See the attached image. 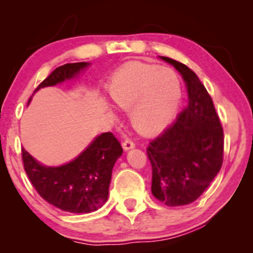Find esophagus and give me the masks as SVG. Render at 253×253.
<instances>
[{"instance_id": "34e87169", "label": "esophagus", "mask_w": 253, "mask_h": 253, "mask_svg": "<svg viewBox=\"0 0 253 253\" xmlns=\"http://www.w3.org/2000/svg\"><path fill=\"white\" fill-rule=\"evenodd\" d=\"M134 146H135L134 141H133L132 139H129V138H127L126 140H125L123 143V147L125 150H130V149H133Z\"/></svg>"}]
</instances>
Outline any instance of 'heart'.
Wrapping results in <instances>:
<instances>
[{
	"mask_svg": "<svg viewBox=\"0 0 253 253\" xmlns=\"http://www.w3.org/2000/svg\"><path fill=\"white\" fill-rule=\"evenodd\" d=\"M109 95L118 108L130 110V123L139 133L153 134L172 119L181 86L171 69L129 63L113 77Z\"/></svg>",
	"mask_w": 253,
	"mask_h": 253,
	"instance_id": "b5f03b06",
	"label": "heart"
}]
</instances>
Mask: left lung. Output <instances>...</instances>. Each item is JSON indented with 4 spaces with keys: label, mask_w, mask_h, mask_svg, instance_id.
Here are the masks:
<instances>
[{
    "label": "left lung",
    "mask_w": 253,
    "mask_h": 253,
    "mask_svg": "<svg viewBox=\"0 0 253 253\" xmlns=\"http://www.w3.org/2000/svg\"><path fill=\"white\" fill-rule=\"evenodd\" d=\"M188 88V106L176 121L150 141L153 196L169 207L185 206L202 195L223 162V129L213 101L196 74L168 57Z\"/></svg>",
    "instance_id": "left-lung-1"
}]
</instances>
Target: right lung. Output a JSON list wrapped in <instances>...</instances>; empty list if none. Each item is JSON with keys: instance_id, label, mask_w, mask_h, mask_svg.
<instances>
[{"instance_id": "add662e5", "label": "right lung", "mask_w": 253, "mask_h": 253, "mask_svg": "<svg viewBox=\"0 0 253 253\" xmlns=\"http://www.w3.org/2000/svg\"><path fill=\"white\" fill-rule=\"evenodd\" d=\"M86 65L69 63L59 66L36 91L72 78ZM121 155L123 147L112 132L98 135L75 161L58 168L42 167L21 150L24 169L37 193L54 207L70 213H90L106 203L113 167Z\"/></svg>"}]
</instances>
